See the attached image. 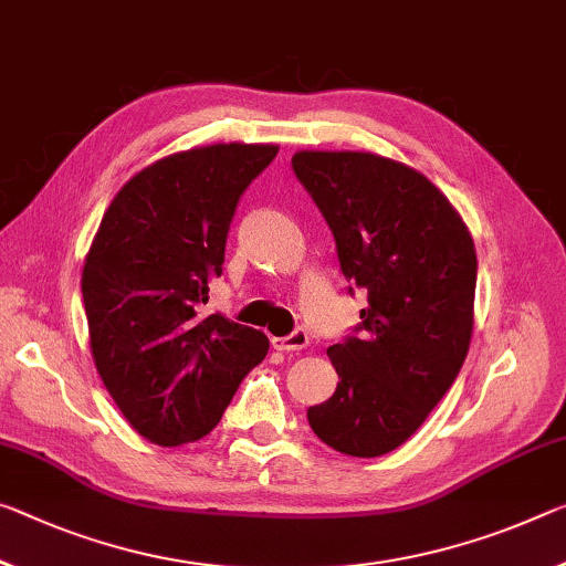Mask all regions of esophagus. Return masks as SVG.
<instances>
[{"instance_id": "obj_1", "label": "esophagus", "mask_w": 566, "mask_h": 566, "mask_svg": "<svg viewBox=\"0 0 566 566\" xmlns=\"http://www.w3.org/2000/svg\"><path fill=\"white\" fill-rule=\"evenodd\" d=\"M307 345H310V335H307V329H302V327H297L292 335H286V337H272V347L286 349V353H290V349H304Z\"/></svg>"}]
</instances>
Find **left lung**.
I'll return each instance as SVG.
<instances>
[{
    "mask_svg": "<svg viewBox=\"0 0 566 566\" xmlns=\"http://www.w3.org/2000/svg\"><path fill=\"white\" fill-rule=\"evenodd\" d=\"M335 237L360 322L327 349L339 382L307 420L322 443L355 459L396 451L423 426L465 360L476 249L451 201L423 174L355 150L292 158Z\"/></svg>",
    "mask_w": 566,
    "mask_h": 566,
    "instance_id": "1",
    "label": "left lung"
}]
</instances>
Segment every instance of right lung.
Instances as JSON below:
<instances>
[{
	"label": "right lung",
	"mask_w": 566,
	"mask_h": 566,
	"mask_svg": "<svg viewBox=\"0 0 566 566\" xmlns=\"http://www.w3.org/2000/svg\"><path fill=\"white\" fill-rule=\"evenodd\" d=\"M276 146L219 143L143 168L107 206L83 269L97 373L143 438L181 446L211 433L251 367L262 329L206 315L239 199Z\"/></svg>",
	"instance_id": "right-lung-1"
}]
</instances>
